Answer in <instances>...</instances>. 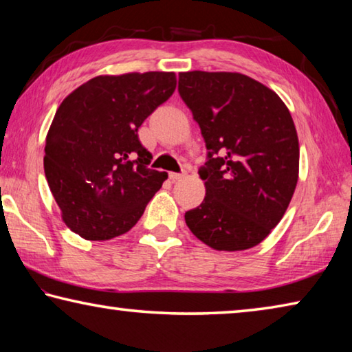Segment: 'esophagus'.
I'll list each match as a JSON object with an SVG mask.
<instances>
[{"instance_id":"esophagus-1","label":"esophagus","mask_w":352,"mask_h":352,"mask_svg":"<svg viewBox=\"0 0 352 352\" xmlns=\"http://www.w3.org/2000/svg\"><path fill=\"white\" fill-rule=\"evenodd\" d=\"M188 175V172L186 170H182V172H170L169 174V178L170 180H182V178H184Z\"/></svg>"}]
</instances>
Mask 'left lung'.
Here are the masks:
<instances>
[{
    "mask_svg": "<svg viewBox=\"0 0 352 352\" xmlns=\"http://www.w3.org/2000/svg\"><path fill=\"white\" fill-rule=\"evenodd\" d=\"M178 93L199 122L206 195L184 214L214 250L239 252L265 239L295 192L300 147L294 119L275 91L239 73L178 74Z\"/></svg>",
    "mask_w": 352,
    "mask_h": 352,
    "instance_id": "left-lung-1",
    "label": "left lung"
}]
</instances>
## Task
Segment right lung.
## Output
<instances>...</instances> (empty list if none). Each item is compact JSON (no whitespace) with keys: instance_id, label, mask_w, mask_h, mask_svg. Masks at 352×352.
Masks as SVG:
<instances>
[{"instance_id":"add662e5","label":"right lung","mask_w":352,"mask_h":352,"mask_svg":"<svg viewBox=\"0 0 352 352\" xmlns=\"http://www.w3.org/2000/svg\"><path fill=\"white\" fill-rule=\"evenodd\" d=\"M174 73L98 76L65 98L45 146V175L63 222L87 241H109L141 219L168 178L147 168L138 129L175 90Z\"/></svg>"}]
</instances>
